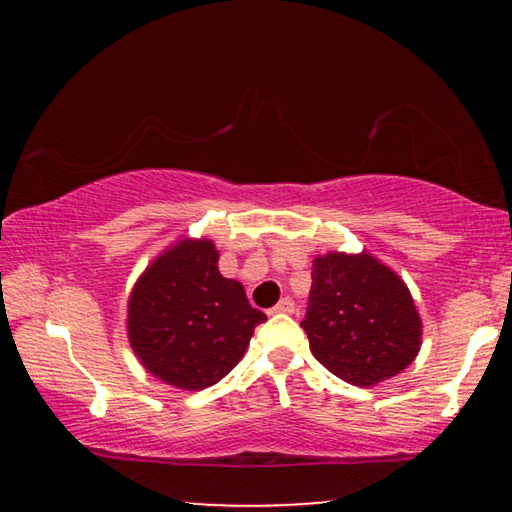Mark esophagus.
I'll list each match as a JSON object with an SVG mask.
<instances>
[{
    "instance_id": "esophagus-1",
    "label": "esophagus",
    "mask_w": 512,
    "mask_h": 512,
    "mask_svg": "<svg viewBox=\"0 0 512 512\" xmlns=\"http://www.w3.org/2000/svg\"><path fill=\"white\" fill-rule=\"evenodd\" d=\"M293 310H296V305H293L291 298H282L279 303L272 307V314H293Z\"/></svg>"
}]
</instances>
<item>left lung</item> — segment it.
<instances>
[{"label": "left lung", "mask_w": 512, "mask_h": 512, "mask_svg": "<svg viewBox=\"0 0 512 512\" xmlns=\"http://www.w3.org/2000/svg\"><path fill=\"white\" fill-rule=\"evenodd\" d=\"M321 366L354 387L403 373L422 347V317L408 284L368 251H328L312 261L303 324Z\"/></svg>", "instance_id": "1"}]
</instances>
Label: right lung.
Segmentation results:
<instances>
[{
    "label": "right lung",
    "mask_w": 512,
    "mask_h": 512,
    "mask_svg": "<svg viewBox=\"0 0 512 512\" xmlns=\"http://www.w3.org/2000/svg\"><path fill=\"white\" fill-rule=\"evenodd\" d=\"M244 286L219 272L209 237H181L137 277L128 298V340L146 373L184 391L223 380L265 321Z\"/></svg>",
    "instance_id": "add662e5"
}]
</instances>
